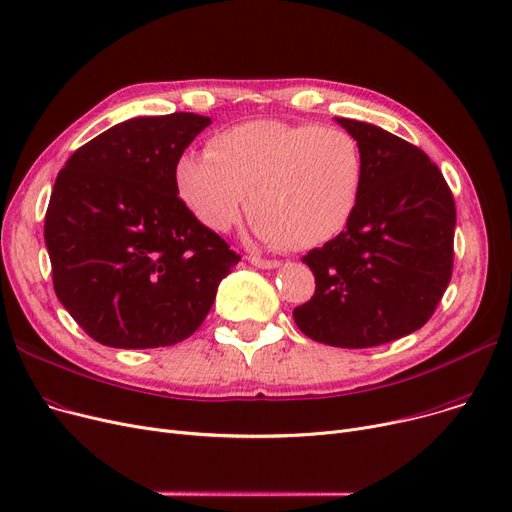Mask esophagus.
<instances>
[{"label":"esophagus","mask_w":512,"mask_h":512,"mask_svg":"<svg viewBox=\"0 0 512 512\" xmlns=\"http://www.w3.org/2000/svg\"><path fill=\"white\" fill-rule=\"evenodd\" d=\"M249 263L255 267H261V270H274V267L280 265V261L276 259H261L257 255H249Z\"/></svg>","instance_id":"obj_1"}]
</instances>
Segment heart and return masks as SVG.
Segmentation results:
<instances>
[{"label":"heart","mask_w":512,"mask_h":512,"mask_svg":"<svg viewBox=\"0 0 512 512\" xmlns=\"http://www.w3.org/2000/svg\"><path fill=\"white\" fill-rule=\"evenodd\" d=\"M363 151L334 126L253 120L209 139L205 155L184 153L174 186L197 222L230 230L242 211L267 245L305 251L353 220L363 188Z\"/></svg>","instance_id":"1"}]
</instances>
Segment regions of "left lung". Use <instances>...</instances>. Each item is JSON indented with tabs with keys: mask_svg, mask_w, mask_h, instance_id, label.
<instances>
[{
	"mask_svg": "<svg viewBox=\"0 0 512 512\" xmlns=\"http://www.w3.org/2000/svg\"><path fill=\"white\" fill-rule=\"evenodd\" d=\"M336 120L363 151L361 197L348 226L303 257L315 292L292 315L315 342L367 348L407 336L434 315L452 276L456 207L419 147L380 126Z\"/></svg>",
	"mask_w": 512,
	"mask_h": 512,
	"instance_id": "obj_1",
	"label": "left lung"
}]
</instances>
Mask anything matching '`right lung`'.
I'll return each instance as SVG.
<instances>
[{
    "instance_id": "right-lung-1",
    "label": "right lung",
    "mask_w": 512,
    "mask_h": 512,
    "mask_svg": "<svg viewBox=\"0 0 512 512\" xmlns=\"http://www.w3.org/2000/svg\"><path fill=\"white\" fill-rule=\"evenodd\" d=\"M209 124L188 112L132 118L76 149L58 174L45 213L53 290L99 344L182 342L240 261L174 186L178 157Z\"/></svg>"
}]
</instances>
